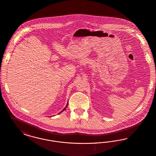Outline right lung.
Instances as JSON below:
<instances>
[{"label":"right lung","mask_w":156,"mask_h":156,"mask_svg":"<svg viewBox=\"0 0 156 156\" xmlns=\"http://www.w3.org/2000/svg\"><path fill=\"white\" fill-rule=\"evenodd\" d=\"M68 103H67V105H66V108H64V109H63V110H62V111H64V110H65V109H66V108H67V106H68ZM62 111L61 112H60V113H61V112H62Z\"/></svg>","instance_id":"obj_1"}]
</instances>
